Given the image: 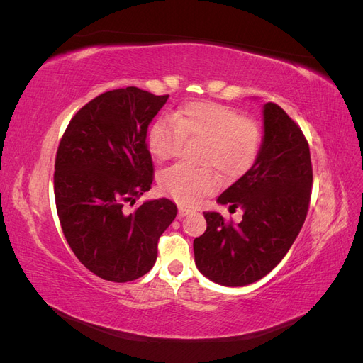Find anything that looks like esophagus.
I'll use <instances>...</instances> for the list:
<instances>
[{
  "label": "esophagus",
  "instance_id": "34e87169",
  "mask_svg": "<svg viewBox=\"0 0 363 363\" xmlns=\"http://www.w3.org/2000/svg\"><path fill=\"white\" fill-rule=\"evenodd\" d=\"M194 212V208H191V207H184V206H180L179 207V216L180 218H183V216H186V215H189V213H192Z\"/></svg>",
  "mask_w": 363,
  "mask_h": 363
}]
</instances>
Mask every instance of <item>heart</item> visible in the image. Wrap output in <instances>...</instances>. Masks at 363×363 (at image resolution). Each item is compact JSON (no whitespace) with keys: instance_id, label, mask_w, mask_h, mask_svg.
I'll return each instance as SVG.
<instances>
[{"instance_id":"heart-1","label":"heart","mask_w":363,"mask_h":363,"mask_svg":"<svg viewBox=\"0 0 363 363\" xmlns=\"http://www.w3.org/2000/svg\"><path fill=\"white\" fill-rule=\"evenodd\" d=\"M184 140H201L200 160L216 168L225 179H238L256 163L262 133L255 121L242 118L235 108L212 101H194L159 119L148 130L147 144L152 157L167 162L177 157ZM160 188L180 203L195 204L216 188L208 168H191L183 163L164 169Z\"/></svg>"}]
</instances>
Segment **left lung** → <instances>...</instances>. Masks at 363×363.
I'll return each mask as SVG.
<instances>
[{
	"instance_id": "8db88e82",
	"label": "left lung",
	"mask_w": 363,
	"mask_h": 363,
	"mask_svg": "<svg viewBox=\"0 0 363 363\" xmlns=\"http://www.w3.org/2000/svg\"><path fill=\"white\" fill-rule=\"evenodd\" d=\"M312 191L309 144L301 128L274 103L263 106V139L256 163L218 196L242 208V221L204 212L206 232L194 239L195 265L223 286H247L286 256L304 224Z\"/></svg>"
}]
</instances>
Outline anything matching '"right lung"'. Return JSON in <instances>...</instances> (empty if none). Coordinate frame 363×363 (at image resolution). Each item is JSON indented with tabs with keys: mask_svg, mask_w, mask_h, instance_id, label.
I'll use <instances>...</instances> for the list:
<instances>
[{
	"mask_svg": "<svg viewBox=\"0 0 363 363\" xmlns=\"http://www.w3.org/2000/svg\"><path fill=\"white\" fill-rule=\"evenodd\" d=\"M167 100L135 86L104 92L74 115L59 144L54 196L63 235L77 259L104 280L145 276L177 215L168 199L125 211L151 188L147 131Z\"/></svg>",
	"mask_w": 363,
	"mask_h": 363,
	"instance_id": "obj_1",
	"label": "right lung"
}]
</instances>
